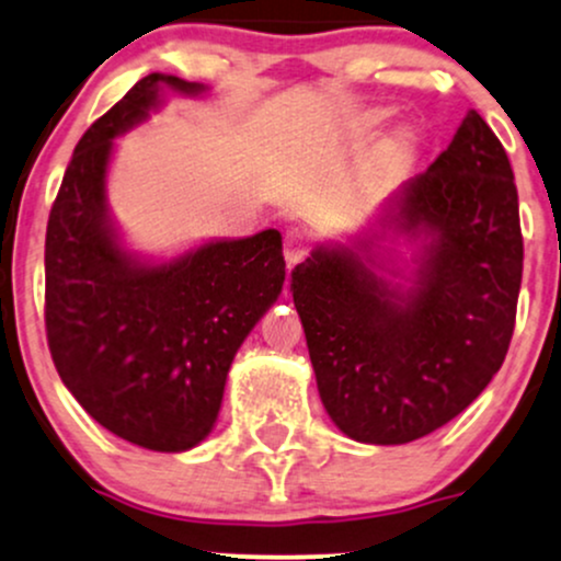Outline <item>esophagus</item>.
Returning <instances> with one entry per match:
<instances>
[{"label": "esophagus", "instance_id": "obj_1", "mask_svg": "<svg viewBox=\"0 0 561 561\" xmlns=\"http://www.w3.org/2000/svg\"><path fill=\"white\" fill-rule=\"evenodd\" d=\"M306 253H308L306 234H302V231H298V229H289L285 234V261L287 263H298V261L306 259Z\"/></svg>", "mask_w": 561, "mask_h": 561}]
</instances>
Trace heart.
Listing matches in <instances>:
<instances>
[{
  "label": "heart",
  "instance_id": "1",
  "mask_svg": "<svg viewBox=\"0 0 561 561\" xmlns=\"http://www.w3.org/2000/svg\"><path fill=\"white\" fill-rule=\"evenodd\" d=\"M385 118H388V111H375V113H369V124H371V126H375V124H382ZM409 141H411L409 134H403V137H401V145H409Z\"/></svg>",
  "mask_w": 561,
  "mask_h": 561
}]
</instances>
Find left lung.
Returning a JSON list of instances; mask_svg holds the SVG:
<instances>
[{
    "mask_svg": "<svg viewBox=\"0 0 561 561\" xmlns=\"http://www.w3.org/2000/svg\"><path fill=\"white\" fill-rule=\"evenodd\" d=\"M379 227L420 242L409 287L375 272V234L317 248L293 300L327 414L347 437L401 446L435 433L504 364L523 282V231L504 145L469 111Z\"/></svg>",
    "mask_w": 561,
    "mask_h": 561,
    "instance_id": "left-lung-1",
    "label": "left lung"
}]
</instances>
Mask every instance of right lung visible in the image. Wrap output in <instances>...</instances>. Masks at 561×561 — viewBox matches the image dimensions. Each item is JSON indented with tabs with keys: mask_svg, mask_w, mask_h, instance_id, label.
<instances>
[{
	"mask_svg": "<svg viewBox=\"0 0 561 561\" xmlns=\"http://www.w3.org/2000/svg\"><path fill=\"white\" fill-rule=\"evenodd\" d=\"M163 87L203 83L150 73L76 145L49 210L44 321L57 375L113 435L179 454L214 430L229 366L285 285L276 229L216 240L169 263L118 242L105 199L115 137L160 105Z\"/></svg>",
	"mask_w": 561,
	"mask_h": 561,
	"instance_id": "1",
	"label": "right lung"
}]
</instances>
